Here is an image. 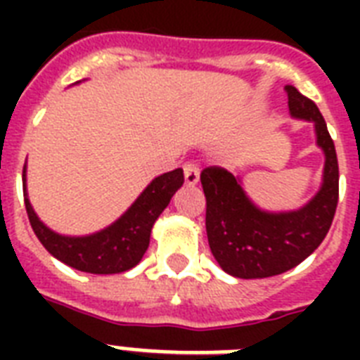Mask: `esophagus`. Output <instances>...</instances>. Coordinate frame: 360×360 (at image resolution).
Here are the masks:
<instances>
[{"label":"esophagus","mask_w":360,"mask_h":360,"mask_svg":"<svg viewBox=\"0 0 360 360\" xmlns=\"http://www.w3.org/2000/svg\"><path fill=\"white\" fill-rule=\"evenodd\" d=\"M185 185H191V181L186 179V177H185Z\"/></svg>","instance_id":"esophagus-1"}]
</instances>
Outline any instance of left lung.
Instances as JSON below:
<instances>
[{
	"mask_svg": "<svg viewBox=\"0 0 360 360\" xmlns=\"http://www.w3.org/2000/svg\"><path fill=\"white\" fill-rule=\"evenodd\" d=\"M82 82L84 80L76 84ZM181 185H183L181 169L158 175L112 224L86 236H67L44 224L31 205L30 192H27V158L22 172L25 211L30 217L31 228L42 246L69 267L93 274L124 273L141 262L149 246L153 224L157 222Z\"/></svg>",
	"mask_w": 360,
	"mask_h": 360,
	"instance_id": "left-lung-1",
	"label": "left lung"
}]
</instances>
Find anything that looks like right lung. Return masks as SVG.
Masks as SVG:
<instances>
[{
    "label": "right lung",
    "mask_w": 360,
    "mask_h": 360,
    "mask_svg": "<svg viewBox=\"0 0 360 360\" xmlns=\"http://www.w3.org/2000/svg\"><path fill=\"white\" fill-rule=\"evenodd\" d=\"M291 110V108H290ZM293 117L316 124L318 146L325 155L323 175L312 200L297 211H265L224 168H207L202 185L207 198V239L222 271L236 278H267L297 267L327 236L338 203V160L325 121L307 101Z\"/></svg>",
    "instance_id": "right-lung-1"
}]
</instances>
